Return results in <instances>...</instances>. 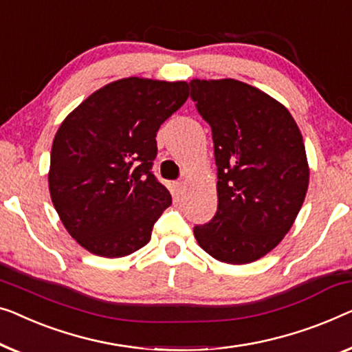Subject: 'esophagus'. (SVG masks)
Returning a JSON list of instances; mask_svg holds the SVG:
<instances>
[{
    "instance_id": "obj_1",
    "label": "esophagus",
    "mask_w": 352,
    "mask_h": 352,
    "mask_svg": "<svg viewBox=\"0 0 352 352\" xmlns=\"http://www.w3.org/2000/svg\"><path fill=\"white\" fill-rule=\"evenodd\" d=\"M184 182L182 181H177V182H175V188H176V192L177 193H182V190H184Z\"/></svg>"
}]
</instances>
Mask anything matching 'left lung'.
I'll use <instances>...</instances> for the list:
<instances>
[{"mask_svg": "<svg viewBox=\"0 0 352 352\" xmlns=\"http://www.w3.org/2000/svg\"><path fill=\"white\" fill-rule=\"evenodd\" d=\"M190 98L211 126L217 211L193 228L219 262H256L281 243L303 205L309 166L286 106L235 79L190 80Z\"/></svg>", "mask_w": 352, "mask_h": 352, "instance_id": "left-lung-1", "label": "left lung"}]
</instances>
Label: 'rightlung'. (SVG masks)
<instances>
[{"label": "right lung", "instance_id": "obj_1", "mask_svg": "<svg viewBox=\"0 0 352 352\" xmlns=\"http://www.w3.org/2000/svg\"><path fill=\"white\" fill-rule=\"evenodd\" d=\"M187 98L184 80L125 78L94 91L62 122L50 152V198L89 252L125 257L149 243L171 205L151 171L155 136Z\"/></svg>", "mask_w": 352, "mask_h": 352}]
</instances>
